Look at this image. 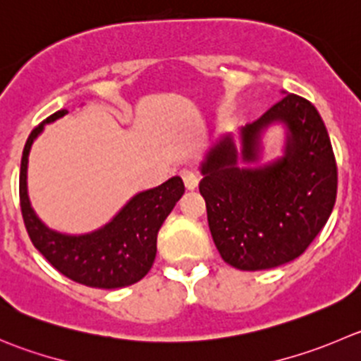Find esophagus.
Listing matches in <instances>:
<instances>
[{
  "mask_svg": "<svg viewBox=\"0 0 361 361\" xmlns=\"http://www.w3.org/2000/svg\"><path fill=\"white\" fill-rule=\"evenodd\" d=\"M180 177H183L184 186H186L188 190H195V188L198 186V180H200V175H198L193 168H183V170H180Z\"/></svg>",
  "mask_w": 361,
  "mask_h": 361,
  "instance_id": "34e87169",
  "label": "esophagus"
}]
</instances>
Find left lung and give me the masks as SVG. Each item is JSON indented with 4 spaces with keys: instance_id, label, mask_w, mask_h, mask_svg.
Listing matches in <instances>:
<instances>
[{
    "instance_id": "8db88e82",
    "label": "left lung",
    "mask_w": 361,
    "mask_h": 361,
    "mask_svg": "<svg viewBox=\"0 0 361 361\" xmlns=\"http://www.w3.org/2000/svg\"><path fill=\"white\" fill-rule=\"evenodd\" d=\"M271 122L289 127L286 157L239 168L225 138L202 164L200 195L219 255L241 271L290 262L324 228L337 200V161L321 115L305 97L287 94L243 129V161H257L259 135Z\"/></svg>"
}]
</instances>
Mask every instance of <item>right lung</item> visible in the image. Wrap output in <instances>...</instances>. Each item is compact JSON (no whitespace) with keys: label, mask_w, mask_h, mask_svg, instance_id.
I'll return each mask as SVG.
<instances>
[{"label":"right lung","mask_w":361,"mask_h":361,"mask_svg":"<svg viewBox=\"0 0 361 361\" xmlns=\"http://www.w3.org/2000/svg\"><path fill=\"white\" fill-rule=\"evenodd\" d=\"M67 109L53 113L44 122L63 116ZM39 123L26 140L20 159L19 200L24 226L33 246L63 276L99 289H118L142 280L152 267L157 250V232L171 209L184 195L180 177H171L154 190L136 195L111 223L88 235H63L47 228L30 207L26 193V168L33 140L42 131Z\"/></svg>","instance_id":"right-lung-1"}]
</instances>
